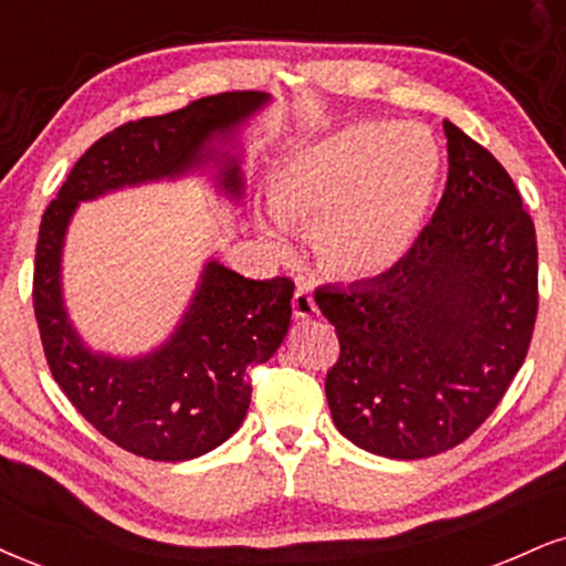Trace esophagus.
I'll use <instances>...</instances> for the list:
<instances>
[{
  "label": "esophagus",
  "instance_id": "34e87169",
  "mask_svg": "<svg viewBox=\"0 0 566 566\" xmlns=\"http://www.w3.org/2000/svg\"><path fill=\"white\" fill-rule=\"evenodd\" d=\"M294 317L296 319H312V317H317V304H315V298H312V291L310 289H304V285H298L296 289V294H294Z\"/></svg>",
  "mask_w": 566,
  "mask_h": 566
}]
</instances>
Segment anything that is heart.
I'll return each mask as SVG.
<instances>
[{
    "label": "heart",
    "instance_id": "heart-1",
    "mask_svg": "<svg viewBox=\"0 0 566 566\" xmlns=\"http://www.w3.org/2000/svg\"><path fill=\"white\" fill-rule=\"evenodd\" d=\"M441 184V151L420 128L386 120L348 123L285 159L270 207L285 228L310 230L319 262L344 277L396 268L422 233ZM277 254L285 230L262 220Z\"/></svg>",
    "mask_w": 566,
    "mask_h": 566
}]
</instances>
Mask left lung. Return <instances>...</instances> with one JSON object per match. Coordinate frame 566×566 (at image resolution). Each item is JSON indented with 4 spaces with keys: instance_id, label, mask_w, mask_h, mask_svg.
Here are the masks:
<instances>
[{
    "instance_id": "1",
    "label": "left lung",
    "mask_w": 566,
    "mask_h": 566,
    "mask_svg": "<svg viewBox=\"0 0 566 566\" xmlns=\"http://www.w3.org/2000/svg\"><path fill=\"white\" fill-rule=\"evenodd\" d=\"M449 178L409 254L317 298L340 357L327 373L333 422L388 459H424L470 438L527 357L538 315V247L514 180L443 120Z\"/></svg>"
}]
</instances>
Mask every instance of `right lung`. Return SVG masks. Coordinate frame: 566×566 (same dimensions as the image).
Here are the masks:
<instances>
[{"label": "right lung", "mask_w": 566, "mask_h": 566, "mask_svg": "<svg viewBox=\"0 0 566 566\" xmlns=\"http://www.w3.org/2000/svg\"><path fill=\"white\" fill-rule=\"evenodd\" d=\"M270 102L264 91H228L120 125L75 163L41 218L33 310L49 369L73 407L136 457L186 462L241 428L251 401L249 367L281 348L294 283L251 281L207 260L170 336L138 357H115L91 348L67 315L62 254L70 220L81 201L188 176H205L220 197L239 205L241 130Z\"/></svg>", "instance_id": "1"}]
</instances>
